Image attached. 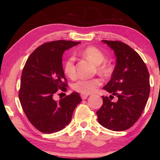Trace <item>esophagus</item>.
Listing matches in <instances>:
<instances>
[{"label":"esophagus","instance_id":"1","mask_svg":"<svg viewBox=\"0 0 160 160\" xmlns=\"http://www.w3.org/2000/svg\"><path fill=\"white\" fill-rule=\"evenodd\" d=\"M80 96H81V98H82V99H86L88 97V95H87V94H81Z\"/></svg>","mask_w":160,"mask_h":160}]
</instances>
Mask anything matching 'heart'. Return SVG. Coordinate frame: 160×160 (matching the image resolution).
<instances>
[{"mask_svg":"<svg viewBox=\"0 0 160 160\" xmlns=\"http://www.w3.org/2000/svg\"><path fill=\"white\" fill-rule=\"evenodd\" d=\"M81 53L89 61L98 66V70L99 72H106L108 70V68L106 65L101 64L104 61V55L97 48L88 47L82 50ZM75 58L74 56H70L64 62V72L69 78H73L75 75L76 70H75ZM101 85L102 80L99 78H92V79H82V78H81V79H78L72 83V88L75 92L82 94H89L94 93Z\"/></svg>","mask_w":160,"mask_h":160,"instance_id":"b5f03b06","label":"heart"}]
</instances>
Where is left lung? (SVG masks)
I'll list each match as a JSON object with an SVG mask.
<instances>
[{"label": "left lung", "mask_w": 160, "mask_h": 160, "mask_svg": "<svg viewBox=\"0 0 160 160\" xmlns=\"http://www.w3.org/2000/svg\"><path fill=\"white\" fill-rule=\"evenodd\" d=\"M102 42L112 48L116 58L111 80L103 89L117 97L118 101L113 102L111 98L102 96L97 120L107 129L125 131L138 120L147 104L150 75L141 57L129 46L118 41Z\"/></svg>", "instance_id": "8db88e82"}]
</instances>
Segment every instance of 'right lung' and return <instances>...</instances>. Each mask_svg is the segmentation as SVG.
Here are the masks:
<instances>
[{"mask_svg": "<svg viewBox=\"0 0 160 160\" xmlns=\"http://www.w3.org/2000/svg\"><path fill=\"white\" fill-rule=\"evenodd\" d=\"M80 43L65 40L45 43L32 53L24 66L19 99L28 120L44 133L58 132L68 125L82 101L75 92L59 101L53 98L58 89L63 90L67 86L62 66L64 51Z\"/></svg>", "mask_w": 160, "mask_h": 160, "instance_id": "1", "label": "right lung"}]
</instances>
